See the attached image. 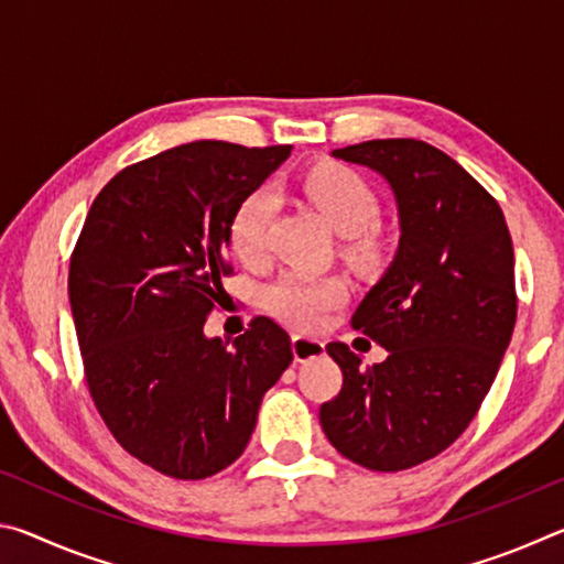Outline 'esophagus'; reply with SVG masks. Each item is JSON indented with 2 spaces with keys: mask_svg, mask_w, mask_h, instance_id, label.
Segmentation results:
<instances>
[{
  "mask_svg": "<svg viewBox=\"0 0 564 564\" xmlns=\"http://www.w3.org/2000/svg\"><path fill=\"white\" fill-rule=\"evenodd\" d=\"M323 350H326V346H323L321 338L301 336V333H295V336H293V358L299 362L321 358Z\"/></svg>",
  "mask_w": 564,
  "mask_h": 564,
  "instance_id": "34e87169",
  "label": "esophagus"
}]
</instances>
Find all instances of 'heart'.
Wrapping results in <instances>:
<instances>
[{
  "label": "heart",
  "instance_id": "1",
  "mask_svg": "<svg viewBox=\"0 0 564 564\" xmlns=\"http://www.w3.org/2000/svg\"><path fill=\"white\" fill-rule=\"evenodd\" d=\"M303 194L338 236L366 234L378 218L373 191L358 174L343 166H316L303 176ZM275 198L269 188H256L236 204L228 218V243L238 259L253 263L261 259L265 231ZM346 283L338 275H295L275 281L265 301L281 321L295 328H316L330 308L346 301Z\"/></svg>",
  "mask_w": 564,
  "mask_h": 564
}]
</instances>
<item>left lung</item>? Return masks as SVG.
<instances>
[{
  "mask_svg": "<svg viewBox=\"0 0 564 564\" xmlns=\"http://www.w3.org/2000/svg\"><path fill=\"white\" fill-rule=\"evenodd\" d=\"M330 156L386 181L400 238L350 321L388 358L362 368L346 343H328L343 388L321 405V425L348 460L408 470L463 435L498 376L518 318L512 238L498 202L425 141L376 139Z\"/></svg>",
  "mask_w": 564,
  "mask_h": 564,
  "instance_id": "left-lung-1",
  "label": "left lung"
}]
</instances>
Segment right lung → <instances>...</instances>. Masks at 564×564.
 <instances>
[{"label": "right lung", "instance_id": "add662e5", "mask_svg": "<svg viewBox=\"0 0 564 564\" xmlns=\"http://www.w3.org/2000/svg\"><path fill=\"white\" fill-rule=\"evenodd\" d=\"M291 147L191 141L119 171L99 191L69 265V303L94 403L121 447L176 480H204L246 451L291 338L256 318L208 338L224 301L228 218Z\"/></svg>", "mask_w": 564, "mask_h": 564}]
</instances>
